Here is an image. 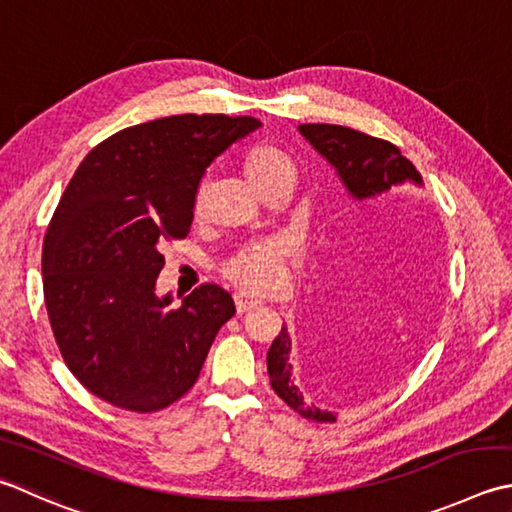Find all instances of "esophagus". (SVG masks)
<instances>
[{"mask_svg": "<svg viewBox=\"0 0 512 512\" xmlns=\"http://www.w3.org/2000/svg\"><path fill=\"white\" fill-rule=\"evenodd\" d=\"M262 304V299L257 297H250L246 293H237L235 295V306H237V313H246V310H253Z\"/></svg>", "mask_w": 512, "mask_h": 512, "instance_id": "esophagus-1", "label": "esophagus"}]
</instances>
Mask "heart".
Here are the masks:
<instances>
[{
    "label": "heart",
    "mask_w": 512,
    "mask_h": 512,
    "mask_svg": "<svg viewBox=\"0 0 512 512\" xmlns=\"http://www.w3.org/2000/svg\"><path fill=\"white\" fill-rule=\"evenodd\" d=\"M242 170L248 184L253 186L259 195L266 188L277 184L279 179L293 177L295 168L288 155L282 150L270 146V144H255L244 150L242 155ZM204 195L202 190H197L193 197V215H202ZM284 262V246L279 242H255L246 244L237 250L235 255H230L222 270L224 275L242 286L246 290H268L277 284L279 273H282Z\"/></svg>",
    "instance_id": "heart-1"
}]
</instances>
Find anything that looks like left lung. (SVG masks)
<instances>
[{"instance_id":"8db88e82","label":"left lung","mask_w":512,"mask_h":512,"mask_svg":"<svg viewBox=\"0 0 512 512\" xmlns=\"http://www.w3.org/2000/svg\"><path fill=\"white\" fill-rule=\"evenodd\" d=\"M299 133L337 170L348 195L357 202L388 193L393 186L406 182H413L417 186L424 184L413 162L386 139L370 137L366 133H359V130L335 124H302ZM290 346H293V342H290L288 330L282 326L266 355L270 386L302 417L313 419V422H335L333 413L310 406L302 390L295 384L293 364L288 362Z\"/></svg>"}]
</instances>
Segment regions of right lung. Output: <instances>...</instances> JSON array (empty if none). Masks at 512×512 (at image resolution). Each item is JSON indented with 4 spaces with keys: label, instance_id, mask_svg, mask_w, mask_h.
Wrapping results in <instances>:
<instances>
[{
    "label": "right lung",
    "instance_id": "1",
    "mask_svg": "<svg viewBox=\"0 0 512 512\" xmlns=\"http://www.w3.org/2000/svg\"><path fill=\"white\" fill-rule=\"evenodd\" d=\"M259 126L246 115L153 119L110 135L75 170L44 237V302L59 353L95 397L155 413L197 382L235 302L204 284L168 308L170 295L155 293L162 244L188 235L213 159Z\"/></svg>",
    "mask_w": 512,
    "mask_h": 512
}]
</instances>
